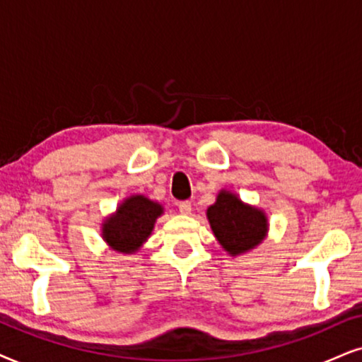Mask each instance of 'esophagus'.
I'll use <instances>...</instances> for the list:
<instances>
[{"label":"esophagus","mask_w":362,"mask_h":362,"mask_svg":"<svg viewBox=\"0 0 362 362\" xmlns=\"http://www.w3.org/2000/svg\"><path fill=\"white\" fill-rule=\"evenodd\" d=\"M178 212L184 214V215H189L192 212V204L189 202V200H185V202L178 204Z\"/></svg>","instance_id":"obj_1"}]
</instances>
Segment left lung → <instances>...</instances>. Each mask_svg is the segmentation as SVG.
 Here are the masks:
<instances>
[{
	"label": "left lung",
	"instance_id": "left-lung-1",
	"mask_svg": "<svg viewBox=\"0 0 362 362\" xmlns=\"http://www.w3.org/2000/svg\"><path fill=\"white\" fill-rule=\"evenodd\" d=\"M207 221L215 239L230 257H239L262 244L269 218L262 209L245 204L235 192L222 189L207 209Z\"/></svg>",
	"mask_w": 362,
	"mask_h": 362
}]
</instances>
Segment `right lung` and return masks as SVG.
I'll list each match as a JSON object with an SVG mask.
<instances>
[{"label":"right lung","instance_id":"obj_1","mask_svg":"<svg viewBox=\"0 0 362 362\" xmlns=\"http://www.w3.org/2000/svg\"><path fill=\"white\" fill-rule=\"evenodd\" d=\"M163 205L141 194L125 197L113 214L103 218L102 239L118 254H136L152 235Z\"/></svg>","mask_w":362,"mask_h":362}]
</instances>
